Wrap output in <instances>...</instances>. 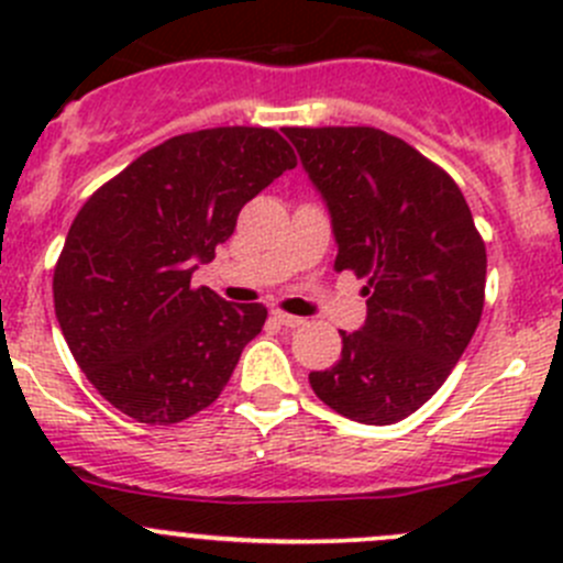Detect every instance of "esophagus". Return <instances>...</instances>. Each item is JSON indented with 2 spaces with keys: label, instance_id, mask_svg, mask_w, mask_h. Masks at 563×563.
Here are the masks:
<instances>
[{
  "label": "esophagus",
  "instance_id": "34e87169",
  "mask_svg": "<svg viewBox=\"0 0 563 563\" xmlns=\"http://www.w3.org/2000/svg\"><path fill=\"white\" fill-rule=\"evenodd\" d=\"M272 318H275V321L280 323V327H286V329H297V327H302V323H305V318L288 316V313H283V310H275Z\"/></svg>",
  "mask_w": 563,
  "mask_h": 563
}]
</instances>
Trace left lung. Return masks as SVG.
<instances>
[{
    "label": "left lung",
    "mask_w": 563,
    "mask_h": 563,
    "mask_svg": "<svg viewBox=\"0 0 563 563\" xmlns=\"http://www.w3.org/2000/svg\"><path fill=\"white\" fill-rule=\"evenodd\" d=\"M321 192L334 269L367 277V318L310 387L365 424L417 411L446 382L485 305V242L452 176L376 128H286Z\"/></svg>",
    "instance_id": "obj_1"
}]
</instances>
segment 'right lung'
Returning <instances> with one entry per match:
<instances>
[{
    "label": "right lung",
    "mask_w": 563,
    "mask_h": 563,
    "mask_svg": "<svg viewBox=\"0 0 563 563\" xmlns=\"http://www.w3.org/2000/svg\"><path fill=\"white\" fill-rule=\"evenodd\" d=\"M294 166L269 128L198 130L144 152L84 203L56 261L54 308L113 408L174 424L218 400L266 308L225 302L190 277L250 198Z\"/></svg>",
    "instance_id": "right-lung-1"
}]
</instances>
